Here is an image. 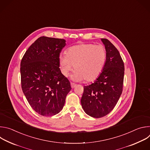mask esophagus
Returning a JSON list of instances; mask_svg holds the SVG:
<instances>
[{
	"label": "esophagus",
	"instance_id": "34e87169",
	"mask_svg": "<svg viewBox=\"0 0 150 150\" xmlns=\"http://www.w3.org/2000/svg\"><path fill=\"white\" fill-rule=\"evenodd\" d=\"M71 87H72V88H74L76 86V84H75V83L71 82Z\"/></svg>",
	"mask_w": 150,
	"mask_h": 150
}]
</instances>
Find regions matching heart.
Instances as JSON below:
<instances>
[{"instance_id":"b5f03b06","label":"heart","mask_w":150,"mask_h":150,"mask_svg":"<svg viewBox=\"0 0 150 150\" xmlns=\"http://www.w3.org/2000/svg\"><path fill=\"white\" fill-rule=\"evenodd\" d=\"M107 52L104 46L91 43H82L69 47L66 55H60L61 72L68 76L73 69L72 78L90 82L96 79L101 73L106 62Z\"/></svg>"}]
</instances>
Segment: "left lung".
I'll return each instance as SVG.
<instances>
[{
  "mask_svg": "<svg viewBox=\"0 0 150 150\" xmlns=\"http://www.w3.org/2000/svg\"><path fill=\"white\" fill-rule=\"evenodd\" d=\"M107 52L105 66L96 81L84 86L81 103L88 115L100 118L115 107L123 90L125 67L117 49L106 38H101Z\"/></svg>",
  "mask_w": 150,
  "mask_h": 150,
  "instance_id": "1",
  "label": "left lung"
}]
</instances>
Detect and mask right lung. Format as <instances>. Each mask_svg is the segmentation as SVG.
<instances>
[{
    "instance_id": "add662e5",
    "label": "right lung",
    "mask_w": 150,
    "mask_h": 150,
    "mask_svg": "<svg viewBox=\"0 0 150 150\" xmlns=\"http://www.w3.org/2000/svg\"><path fill=\"white\" fill-rule=\"evenodd\" d=\"M66 40L40 37L26 51L21 62L23 91L39 115L51 116L63 109L71 83L59 68V56Z\"/></svg>"
}]
</instances>
